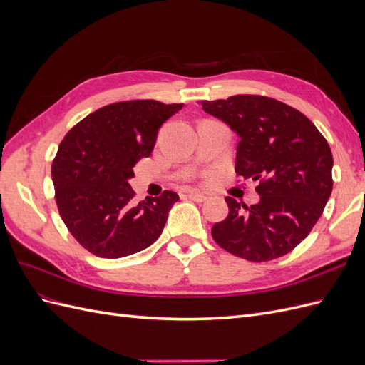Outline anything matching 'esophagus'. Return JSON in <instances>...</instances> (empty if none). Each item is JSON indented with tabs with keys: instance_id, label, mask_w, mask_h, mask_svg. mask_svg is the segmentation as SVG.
I'll return each mask as SVG.
<instances>
[{
	"instance_id": "esophagus-1",
	"label": "esophagus",
	"mask_w": 365,
	"mask_h": 365,
	"mask_svg": "<svg viewBox=\"0 0 365 365\" xmlns=\"http://www.w3.org/2000/svg\"><path fill=\"white\" fill-rule=\"evenodd\" d=\"M187 197H189L190 201H195V202H204L207 200V196L202 195V193H197V192H189L185 195Z\"/></svg>"
}]
</instances>
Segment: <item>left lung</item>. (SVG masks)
Returning <instances> with one entry per match:
<instances>
[{
  "mask_svg": "<svg viewBox=\"0 0 365 365\" xmlns=\"http://www.w3.org/2000/svg\"><path fill=\"white\" fill-rule=\"evenodd\" d=\"M205 113L239 135L236 173L259 181L251 207L227 196L228 216L212 228L216 244L250 262L292 251L311 233L332 193V152L304 114L271 97L237 94L202 101Z\"/></svg>",
  "mask_w": 365,
  "mask_h": 365,
  "instance_id": "1",
  "label": "left lung"
}]
</instances>
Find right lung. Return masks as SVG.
I'll use <instances>...</instances> for the list:
<instances>
[{
	"mask_svg": "<svg viewBox=\"0 0 365 365\" xmlns=\"http://www.w3.org/2000/svg\"><path fill=\"white\" fill-rule=\"evenodd\" d=\"M184 103L126 101L86 115L61 141L51 164L59 215L79 244L97 257L120 259L148 248L180 200L165 190L134 204V165L149 157L165 120Z\"/></svg>",
	"mask_w": 365,
	"mask_h": 365,
	"instance_id": "right-lung-1",
	"label": "right lung"
}]
</instances>
